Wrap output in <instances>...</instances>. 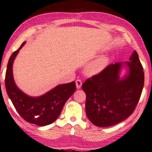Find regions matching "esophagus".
Returning a JSON list of instances; mask_svg holds the SVG:
<instances>
[{"label":"esophagus","instance_id":"esophagus-1","mask_svg":"<svg viewBox=\"0 0 152 152\" xmlns=\"http://www.w3.org/2000/svg\"><path fill=\"white\" fill-rule=\"evenodd\" d=\"M82 81L80 80H77L76 81V88L78 89H80L81 88L82 86Z\"/></svg>","mask_w":152,"mask_h":152}]
</instances>
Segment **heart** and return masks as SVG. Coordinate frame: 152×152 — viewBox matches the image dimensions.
Wrapping results in <instances>:
<instances>
[{"instance_id":"b5f03b06","label":"heart","mask_w":152,"mask_h":152,"mask_svg":"<svg viewBox=\"0 0 152 152\" xmlns=\"http://www.w3.org/2000/svg\"><path fill=\"white\" fill-rule=\"evenodd\" d=\"M110 61V58L106 56H101L90 62L85 68V73L88 76L99 75L107 68Z\"/></svg>"}]
</instances>
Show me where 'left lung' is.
Returning <instances> with one entry per match:
<instances>
[{"mask_svg":"<svg viewBox=\"0 0 152 152\" xmlns=\"http://www.w3.org/2000/svg\"><path fill=\"white\" fill-rule=\"evenodd\" d=\"M123 69L126 71L123 75ZM143 84V67L134 51L129 61L110 64L101 74L87 79L82 84L86 95L87 117L94 125L101 127L123 121L134 110Z\"/></svg>","mask_w":152,"mask_h":152,"instance_id":"obj_1","label":"left lung"}]
</instances>
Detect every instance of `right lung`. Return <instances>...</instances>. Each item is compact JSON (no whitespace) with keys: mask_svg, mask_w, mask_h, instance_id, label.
I'll return each instance as SVG.
<instances>
[{"mask_svg":"<svg viewBox=\"0 0 152 152\" xmlns=\"http://www.w3.org/2000/svg\"><path fill=\"white\" fill-rule=\"evenodd\" d=\"M23 42L9 58L5 76V87L10 99L18 113L26 121L38 126H45L55 121L60 115L66 102L76 91V83L59 84L39 96H29L15 84L12 66Z\"/></svg>","mask_w":152,"mask_h":152,"instance_id":"obj_1","label":"right lung"}]
</instances>
